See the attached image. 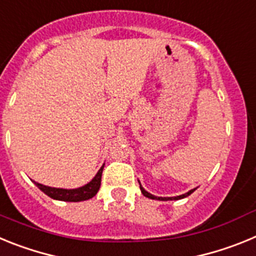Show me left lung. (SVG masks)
Listing matches in <instances>:
<instances>
[{
	"instance_id": "obj_1",
	"label": "left lung",
	"mask_w": 256,
	"mask_h": 256,
	"mask_svg": "<svg viewBox=\"0 0 256 256\" xmlns=\"http://www.w3.org/2000/svg\"><path fill=\"white\" fill-rule=\"evenodd\" d=\"M140 188H141V192H142V194H144V196H146V198H156V200H180V198H187V196H188V195H191L192 192H194L196 190V188H194V190H191V191L187 192V194H184V195L176 196V198H156V196H154V195H151V194H148V192L146 191V190H144V187L141 186V183H140Z\"/></svg>"
}]
</instances>
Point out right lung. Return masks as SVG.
Returning a JSON list of instances; mask_svg holds the SVG:
<instances>
[{
  "mask_svg": "<svg viewBox=\"0 0 256 256\" xmlns=\"http://www.w3.org/2000/svg\"><path fill=\"white\" fill-rule=\"evenodd\" d=\"M104 165L101 166V169L97 172V174L94 176V180L90 183H87L86 186L79 187L76 190H64V188H54V187H47L40 184V183H36V186L44 191L47 196H50L51 198H55V200H61V201H70V202H78V201H84L88 198H94L97 194L98 188L101 186V176H102Z\"/></svg>",
  "mask_w": 256,
  "mask_h": 256,
  "instance_id": "add662e5",
  "label": "right lung"
}]
</instances>
